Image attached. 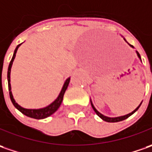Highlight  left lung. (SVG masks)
<instances>
[{"instance_id":"1","label":"left lung","mask_w":152,"mask_h":152,"mask_svg":"<svg viewBox=\"0 0 152 152\" xmlns=\"http://www.w3.org/2000/svg\"><path fill=\"white\" fill-rule=\"evenodd\" d=\"M124 41L128 44L131 48H133L134 49V46H132V45H130L129 44L128 42L126 41V39L124 38ZM135 53H136V55H137V56H138V58L140 60V61H141V58H140V54L138 53V51H136L135 50ZM90 102H91V105H92V108H93V110H94V112L97 113V115L100 117V118H102V120H104V121H106V122H109V123H115V122H119V121H122V120H124V119H126L127 118H129V116H131L133 113H134L136 112L137 110L139 109V107H140V105H141V103H142V102H143V100H142V102L140 103V105H139L138 107H136L134 111H132L131 113H128V114H125V115H123V116H118V117H107V116H105V115H103L102 113H101L99 112V111H97V108L94 107V105H93V103H92V99H90Z\"/></svg>"}]
</instances>
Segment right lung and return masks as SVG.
<instances>
[{
  "mask_svg": "<svg viewBox=\"0 0 152 152\" xmlns=\"http://www.w3.org/2000/svg\"><path fill=\"white\" fill-rule=\"evenodd\" d=\"M22 44H20L17 46V48L15 49L13 53V56L12 58V60L9 64L8 66V71H7V81H8V89H9V95H10V98H11V101L12 102V104L14 105V107H16L18 110H19L22 113H23L24 115L30 117V118H36V119H43V118H47L50 115H52L54 113H55L58 108L60 107V104L62 102L63 100V97H64V94L66 92V89H67V86L69 85V82L71 80V77H68L66 79L63 86L60 90V92L59 93L58 97H56L54 102H52L50 103V105L46 106L45 107H41V108H25V107L20 106L18 102L15 101L14 99L13 95H12V86H11V70H12V66L13 64L14 59L16 57V54H17V51L18 50V48L20 47V45Z\"/></svg>",
  "mask_w": 152,
  "mask_h": 152,
  "instance_id": "obj_1",
  "label": "right lung"
}]
</instances>
